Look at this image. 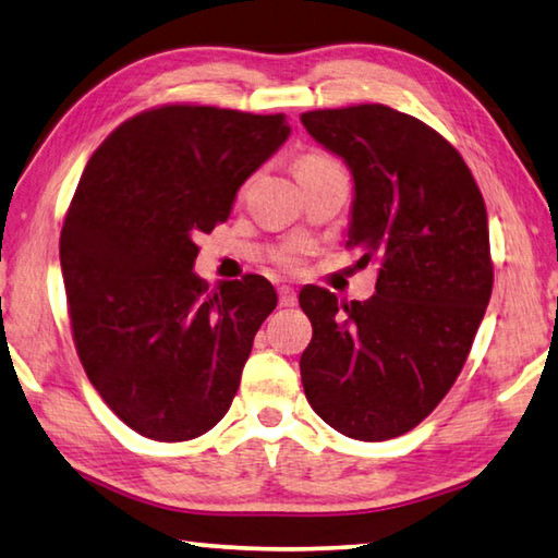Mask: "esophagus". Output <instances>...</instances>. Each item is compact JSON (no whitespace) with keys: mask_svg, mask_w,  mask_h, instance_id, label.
I'll list each match as a JSON object with an SVG mask.
<instances>
[{"mask_svg":"<svg viewBox=\"0 0 558 558\" xmlns=\"http://www.w3.org/2000/svg\"><path fill=\"white\" fill-rule=\"evenodd\" d=\"M296 301H299V296H296L294 289H291V287H279V304L281 306H296Z\"/></svg>","mask_w":558,"mask_h":558,"instance_id":"34e87169","label":"esophagus"}]
</instances>
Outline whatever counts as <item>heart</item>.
Segmentation results:
<instances>
[{
    "instance_id": "b5f03b06",
    "label": "heart",
    "mask_w": 558,
    "mask_h": 558,
    "mask_svg": "<svg viewBox=\"0 0 558 558\" xmlns=\"http://www.w3.org/2000/svg\"><path fill=\"white\" fill-rule=\"evenodd\" d=\"M333 166H338V163L330 159V156L320 154V151H308V154H301L299 156L294 171H296V175H304V173H316V171L333 169ZM306 254H308V244L291 242V244H287V247L277 254V262H279V267H284L289 271H296V269H301V264H304Z\"/></svg>"
}]
</instances>
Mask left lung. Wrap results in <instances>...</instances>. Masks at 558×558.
I'll list each match as a JSON object with an SVG mask.
<instances>
[{
    "mask_svg": "<svg viewBox=\"0 0 558 558\" xmlns=\"http://www.w3.org/2000/svg\"><path fill=\"white\" fill-rule=\"evenodd\" d=\"M301 122L353 173L348 247L379 262L367 301L301 289L314 326L301 383L336 432L387 441L434 412L471 353L493 294L485 201L463 156L412 114L353 105Z\"/></svg>",
    "mask_w": 558,
    "mask_h": 558,
    "instance_id": "8db88e82",
    "label": "left lung"
}]
</instances>
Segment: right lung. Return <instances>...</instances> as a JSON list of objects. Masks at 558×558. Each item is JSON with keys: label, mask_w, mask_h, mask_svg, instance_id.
Here are the masks:
<instances>
[{"label": "right lung", "mask_w": 558, "mask_h": 558, "mask_svg": "<svg viewBox=\"0 0 558 558\" xmlns=\"http://www.w3.org/2000/svg\"><path fill=\"white\" fill-rule=\"evenodd\" d=\"M284 114L151 107L97 146L61 230L77 357L105 404L154 441H191L228 414L277 291L259 274L195 277L198 234L287 142Z\"/></svg>", "instance_id": "add662e5"}]
</instances>
